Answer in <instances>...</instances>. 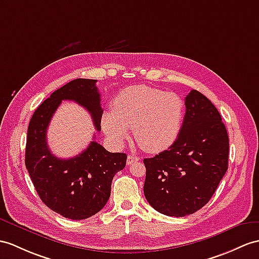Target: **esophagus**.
<instances>
[{
    "mask_svg": "<svg viewBox=\"0 0 259 259\" xmlns=\"http://www.w3.org/2000/svg\"><path fill=\"white\" fill-rule=\"evenodd\" d=\"M140 160V157H137V156H133V155H128L127 156V165H132V163H134V162H136V161H138Z\"/></svg>",
    "mask_w": 259,
    "mask_h": 259,
    "instance_id": "obj_1",
    "label": "esophagus"
}]
</instances>
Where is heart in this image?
<instances>
[{"label": "heart", "instance_id": "heart-1", "mask_svg": "<svg viewBox=\"0 0 259 259\" xmlns=\"http://www.w3.org/2000/svg\"><path fill=\"white\" fill-rule=\"evenodd\" d=\"M184 102L177 94L147 85L126 88L117 94L113 111L104 112L102 128L109 140L122 145L133 128L135 141L148 153L171 145L181 127Z\"/></svg>", "mask_w": 259, "mask_h": 259}]
</instances>
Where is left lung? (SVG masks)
Instances as JSON below:
<instances>
[{
  "mask_svg": "<svg viewBox=\"0 0 259 259\" xmlns=\"http://www.w3.org/2000/svg\"><path fill=\"white\" fill-rule=\"evenodd\" d=\"M185 104L177 140L144 159L145 198L156 211L176 218L209 202L229 166V136L218 109L197 90L190 91Z\"/></svg>",
  "mask_w": 259,
  "mask_h": 259,
  "instance_id": "left-lung-1",
  "label": "left lung"
}]
</instances>
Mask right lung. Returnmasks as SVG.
<instances>
[{"instance_id":"right-lung-1","label":"right lung","mask_w":259,"mask_h":259,"mask_svg":"<svg viewBox=\"0 0 259 259\" xmlns=\"http://www.w3.org/2000/svg\"><path fill=\"white\" fill-rule=\"evenodd\" d=\"M97 80L75 79L52 93L36 109L27 131L25 165L39 198L50 210L70 220H84L108 202L113 177L126 165L124 153H110L92 141L81 154L62 159L50 151L47 128L61 101L69 100L90 113L97 131L103 110Z\"/></svg>"}]
</instances>
